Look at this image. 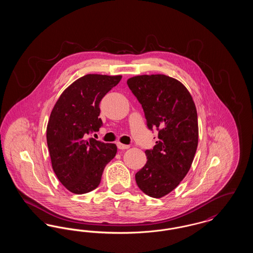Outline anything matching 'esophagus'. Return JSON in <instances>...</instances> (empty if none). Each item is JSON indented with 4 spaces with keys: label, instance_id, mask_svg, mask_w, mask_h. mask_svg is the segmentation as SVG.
I'll return each mask as SVG.
<instances>
[{
    "label": "esophagus",
    "instance_id": "1",
    "mask_svg": "<svg viewBox=\"0 0 253 253\" xmlns=\"http://www.w3.org/2000/svg\"><path fill=\"white\" fill-rule=\"evenodd\" d=\"M117 146H118V148H119L120 150H126V149H129V148H130L129 145L122 144V143H120V142L117 144Z\"/></svg>",
    "mask_w": 253,
    "mask_h": 253
}]
</instances>
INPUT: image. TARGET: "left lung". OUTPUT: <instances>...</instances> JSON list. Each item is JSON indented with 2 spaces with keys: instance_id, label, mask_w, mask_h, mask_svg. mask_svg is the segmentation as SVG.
I'll return each instance as SVG.
<instances>
[{
  "instance_id": "8db88e82",
  "label": "left lung",
  "mask_w": 253,
  "mask_h": 253,
  "mask_svg": "<svg viewBox=\"0 0 253 253\" xmlns=\"http://www.w3.org/2000/svg\"><path fill=\"white\" fill-rule=\"evenodd\" d=\"M127 84L142 106L148 129L158 132L135 181L145 194L160 198L179 185L192 166L198 144L195 104L180 82L165 75L132 77Z\"/></svg>"
}]
</instances>
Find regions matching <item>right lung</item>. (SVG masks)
<instances>
[{"label":"right lung","mask_w":253,"mask_h":253,"mask_svg":"<svg viewBox=\"0 0 253 253\" xmlns=\"http://www.w3.org/2000/svg\"><path fill=\"white\" fill-rule=\"evenodd\" d=\"M121 80V76H84L63 91L51 112L46 140L52 168L71 193L95 190L117 154L116 144L87 136L102 126L99 103Z\"/></svg>","instance_id":"right-lung-1"}]
</instances>
